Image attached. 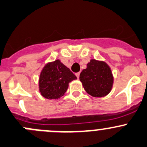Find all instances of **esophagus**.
<instances>
[{
    "mask_svg": "<svg viewBox=\"0 0 147 147\" xmlns=\"http://www.w3.org/2000/svg\"><path fill=\"white\" fill-rule=\"evenodd\" d=\"M76 76H77V78H79L80 72H78V73H76Z\"/></svg>",
    "mask_w": 147,
    "mask_h": 147,
    "instance_id": "esophagus-1",
    "label": "esophagus"
}]
</instances>
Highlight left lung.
<instances>
[{"instance_id":"8db88e82","label":"left lung","mask_w":147,"mask_h":147,"mask_svg":"<svg viewBox=\"0 0 147 147\" xmlns=\"http://www.w3.org/2000/svg\"><path fill=\"white\" fill-rule=\"evenodd\" d=\"M80 74V81L85 91L94 97H103L111 91L114 77L106 62L91 59Z\"/></svg>"}]
</instances>
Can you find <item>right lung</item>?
Segmentation results:
<instances>
[{
  "label": "right lung",
  "instance_id": "add662e5",
  "mask_svg": "<svg viewBox=\"0 0 147 147\" xmlns=\"http://www.w3.org/2000/svg\"><path fill=\"white\" fill-rule=\"evenodd\" d=\"M76 78L70 69L58 59L48 63L42 69L39 77V91L44 98L58 99L66 92L69 83Z\"/></svg>",
  "mask_w": 147,
  "mask_h": 147
}]
</instances>
